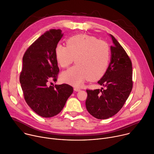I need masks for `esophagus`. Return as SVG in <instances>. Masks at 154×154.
Segmentation results:
<instances>
[{"instance_id":"1","label":"esophagus","mask_w":154,"mask_h":154,"mask_svg":"<svg viewBox=\"0 0 154 154\" xmlns=\"http://www.w3.org/2000/svg\"><path fill=\"white\" fill-rule=\"evenodd\" d=\"M74 91H80V88H79V87H74Z\"/></svg>"}]
</instances>
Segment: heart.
<instances>
[{
    "mask_svg": "<svg viewBox=\"0 0 154 154\" xmlns=\"http://www.w3.org/2000/svg\"><path fill=\"white\" fill-rule=\"evenodd\" d=\"M54 53L58 64L63 68L71 64L75 58L76 64L61 75L63 82L75 86L82 85L87 79L101 78L107 71L110 60V48L106 42L87 34L69 37L66 47L58 44Z\"/></svg>",
    "mask_w": 154,
    "mask_h": 154,
    "instance_id": "obj_1",
    "label": "heart"
}]
</instances>
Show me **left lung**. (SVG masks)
Here are the masks:
<instances>
[{"label":"left lung","mask_w":154,"mask_h":154,"mask_svg":"<svg viewBox=\"0 0 154 154\" xmlns=\"http://www.w3.org/2000/svg\"><path fill=\"white\" fill-rule=\"evenodd\" d=\"M109 35L114 44L110 47V62L106 73L97 82L106 88L87 90L86 108L97 119H107L116 115L128 99L133 88L131 61L115 37Z\"/></svg>","instance_id":"obj_1"}]
</instances>
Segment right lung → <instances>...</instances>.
<instances>
[{"label":"right lung","mask_w":154,"mask_h":154,"mask_svg":"<svg viewBox=\"0 0 154 154\" xmlns=\"http://www.w3.org/2000/svg\"><path fill=\"white\" fill-rule=\"evenodd\" d=\"M63 34L51 29L38 37L25 52L20 82L24 100L38 116L48 118L62 110L73 88L67 84L48 86L52 77L57 81L60 71L55 48Z\"/></svg>","instance_id":"1"}]
</instances>
